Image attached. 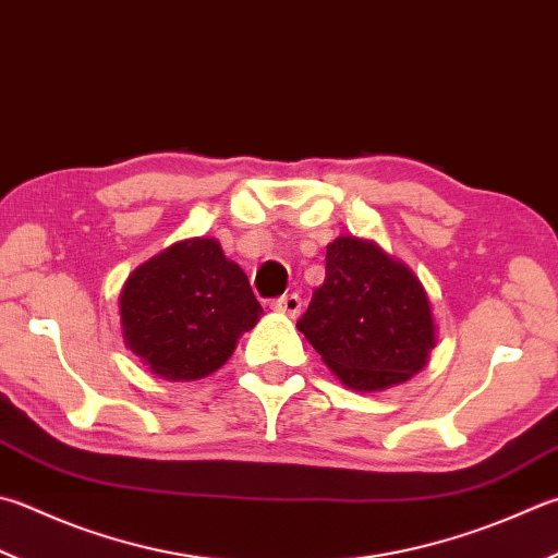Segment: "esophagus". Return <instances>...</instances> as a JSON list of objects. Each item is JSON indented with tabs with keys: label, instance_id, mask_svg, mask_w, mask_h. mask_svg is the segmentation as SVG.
Segmentation results:
<instances>
[{
	"label": "esophagus",
	"instance_id": "esophagus-1",
	"mask_svg": "<svg viewBox=\"0 0 558 558\" xmlns=\"http://www.w3.org/2000/svg\"><path fill=\"white\" fill-rule=\"evenodd\" d=\"M271 308H275L277 313L289 315V318H296V315L301 313V296L299 293H287V296H281L271 303Z\"/></svg>",
	"mask_w": 558,
	"mask_h": 558
}]
</instances>
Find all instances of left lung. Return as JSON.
<instances>
[{
	"label": "left lung",
	"mask_w": 558,
	"mask_h": 558,
	"mask_svg": "<svg viewBox=\"0 0 558 558\" xmlns=\"http://www.w3.org/2000/svg\"><path fill=\"white\" fill-rule=\"evenodd\" d=\"M296 328L325 366L362 393L413 378L437 344L423 281L374 240L356 235H340L328 245L325 281Z\"/></svg>",
	"instance_id": "1"
}]
</instances>
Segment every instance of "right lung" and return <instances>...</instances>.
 <instances>
[{
	"label": "right lung",
	"instance_id": "right-lung-1",
	"mask_svg": "<svg viewBox=\"0 0 558 558\" xmlns=\"http://www.w3.org/2000/svg\"><path fill=\"white\" fill-rule=\"evenodd\" d=\"M119 313L125 347L167 381L218 372L265 315L216 238L180 240L143 262L123 283Z\"/></svg>",
	"mask_w": 558,
	"mask_h": 558
}]
</instances>
